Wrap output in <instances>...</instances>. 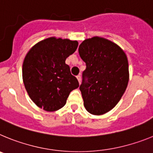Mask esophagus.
<instances>
[{"label":"esophagus","mask_w":153,"mask_h":153,"mask_svg":"<svg viewBox=\"0 0 153 153\" xmlns=\"http://www.w3.org/2000/svg\"><path fill=\"white\" fill-rule=\"evenodd\" d=\"M76 78H77L78 81H79V83H80V81H81V76H80V75L76 76Z\"/></svg>","instance_id":"1"}]
</instances>
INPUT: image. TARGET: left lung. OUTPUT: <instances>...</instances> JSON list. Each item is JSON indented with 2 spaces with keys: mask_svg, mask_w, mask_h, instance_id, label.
I'll return each instance as SVG.
<instances>
[{
  "mask_svg": "<svg viewBox=\"0 0 153 153\" xmlns=\"http://www.w3.org/2000/svg\"><path fill=\"white\" fill-rule=\"evenodd\" d=\"M86 63L79 86L86 109L102 115L119 102L129 82V63L117 44L100 36L83 40L79 47Z\"/></svg>",
  "mask_w": 153,
  "mask_h": 153,
  "instance_id": "1",
  "label": "left lung"
}]
</instances>
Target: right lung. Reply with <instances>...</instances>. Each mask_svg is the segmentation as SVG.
I'll list each match as a JSON object with an SVG mask.
<instances>
[{"label":"right lung","instance_id":"obj_1","mask_svg":"<svg viewBox=\"0 0 153 153\" xmlns=\"http://www.w3.org/2000/svg\"><path fill=\"white\" fill-rule=\"evenodd\" d=\"M78 47L76 40L49 37L35 44L23 63L24 86L30 98L46 111L64 106L69 94L79 87L65 60Z\"/></svg>","mask_w":153,"mask_h":153}]
</instances>
